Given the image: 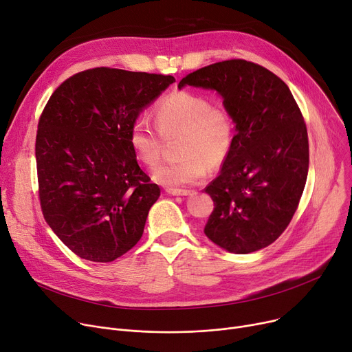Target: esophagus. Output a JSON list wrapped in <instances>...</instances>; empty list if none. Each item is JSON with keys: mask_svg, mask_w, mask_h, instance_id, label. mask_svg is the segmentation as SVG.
Instances as JSON below:
<instances>
[{"mask_svg": "<svg viewBox=\"0 0 352 352\" xmlns=\"http://www.w3.org/2000/svg\"><path fill=\"white\" fill-rule=\"evenodd\" d=\"M166 193L170 195V196H188L190 195L189 190H183V189H172V188H168L166 189Z\"/></svg>", "mask_w": 352, "mask_h": 352, "instance_id": "esophagus-1", "label": "esophagus"}]
</instances>
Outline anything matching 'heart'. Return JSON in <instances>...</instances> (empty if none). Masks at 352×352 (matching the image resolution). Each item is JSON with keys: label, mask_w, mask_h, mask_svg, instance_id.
Masks as SVG:
<instances>
[{"label": "heart", "mask_w": 352, "mask_h": 352, "mask_svg": "<svg viewBox=\"0 0 352 352\" xmlns=\"http://www.w3.org/2000/svg\"><path fill=\"white\" fill-rule=\"evenodd\" d=\"M157 132L146 120L139 119L131 126L129 146L144 168L159 166L163 153V138L182 132L179 142L180 160L160 166L156 182L180 188L206 179L210 168H219L229 157L236 135V123L223 105L189 91H173L162 98L153 109Z\"/></svg>", "instance_id": "heart-1"}]
</instances>
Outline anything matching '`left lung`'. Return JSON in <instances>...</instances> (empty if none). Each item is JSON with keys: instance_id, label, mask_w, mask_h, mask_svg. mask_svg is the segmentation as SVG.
<instances>
[{"instance_id": "1", "label": "left lung", "mask_w": 352, "mask_h": 352, "mask_svg": "<svg viewBox=\"0 0 352 352\" xmlns=\"http://www.w3.org/2000/svg\"><path fill=\"white\" fill-rule=\"evenodd\" d=\"M186 85L214 89L236 123L220 175L206 188L214 209L204 234L221 249L253 253L290 224L308 175L304 118L284 82L264 67L229 59L186 75Z\"/></svg>"}]
</instances>
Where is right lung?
<instances>
[{
  "instance_id": "1",
  "label": "right lung",
  "mask_w": 352,
  "mask_h": 352,
  "mask_svg": "<svg viewBox=\"0 0 352 352\" xmlns=\"http://www.w3.org/2000/svg\"><path fill=\"white\" fill-rule=\"evenodd\" d=\"M172 75L82 71L55 89L38 122L39 201L54 233L80 258L109 263L140 240L160 196L138 164L129 131Z\"/></svg>"
}]
</instances>
